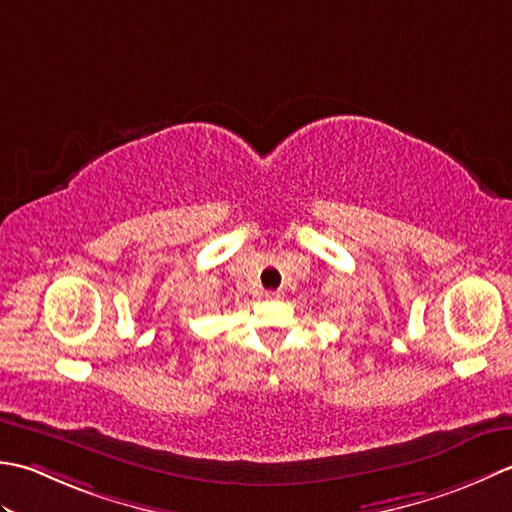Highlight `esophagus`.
<instances>
[{
	"label": "esophagus",
	"instance_id": "obj_1",
	"mask_svg": "<svg viewBox=\"0 0 512 512\" xmlns=\"http://www.w3.org/2000/svg\"><path fill=\"white\" fill-rule=\"evenodd\" d=\"M283 298V291H265V300H280Z\"/></svg>",
	"mask_w": 512,
	"mask_h": 512
}]
</instances>
